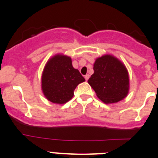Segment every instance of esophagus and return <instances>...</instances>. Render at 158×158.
I'll return each instance as SVG.
<instances>
[{"label": "esophagus", "mask_w": 158, "mask_h": 158, "mask_svg": "<svg viewBox=\"0 0 158 158\" xmlns=\"http://www.w3.org/2000/svg\"><path fill=\"white\" fill-rule=\"evenodd\" d=\"M84 77H85V79H86V80L87 81L88 79H89V75H86V76H84Z\"/></svg>", "instance_id": "34e87169"}]
</instances>
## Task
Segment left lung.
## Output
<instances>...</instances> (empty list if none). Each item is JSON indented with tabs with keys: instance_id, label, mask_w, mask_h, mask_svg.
Returning <instances> with one entry per match:
<instances>
[{
	"instance_id": "obj_1",
	"label": "left lung",
	"mask_w": 158,
	"mask_h": 158,
	"mask_svg": "<svg viewBox=\"0 0 158 158\" xmlns=\"http://www.w3.org/2000/svg\"><path fill=\"white\" fill-rule=\"evenodd\" d=\"M94 71L88 82L103 102L113 104L127 96L129 75L125 65L117 58L110 55L97 58Z\"/></svg>"
}]
</instances>
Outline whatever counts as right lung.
Masks as SVG:
<instances>
[{
	"instance_id": "obj_1",
	"label": "right lung",
	"mask_w": 158,
	"mask_h": 158,
	"mask_svg": "<svg viewBox=\"0 0 158 158\" xmlns=\"http://www.w3.org/2000/svg\"><path fill=\"white\" fill-rule=\"evenodd\" d=\"M85 79L72 67V60L56 55L46 64L42 76V89L47 99L55 104H64L72 98L76 86Z\"/></svg>"
}]
</instances>
